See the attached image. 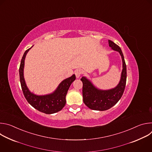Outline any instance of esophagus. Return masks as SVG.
I'll return each mask as SVG.
<instances>
[{
  "label": "esophagus",
  "instance_id": "obj_1",
  "mask_svg": "<svg viewBox=\"0 0 152 152\" xmlns=\"http://www.w3.org/2000/svg\"><path fill=\"white\" fill-rule=\"evenodd\" d=\"M75 75H76V77L77 78H79V77H80V75L82 74V70H81V69H76V70H75Z\"/></svg>",
  "mask_w": 152,
  "mask_h": 152
}]
</instances>
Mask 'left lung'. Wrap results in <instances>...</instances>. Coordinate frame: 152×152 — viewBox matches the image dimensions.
Wrapping results in <instances>:
<instances>
[{
	"label": "left lung",
	"instance_id": "obj_1",
	"mask_svg": "<svg viewBox=\"0 0 152 152\" xmlns=\"http://www.w3.org/2000/svg\"><path fill=\"white\" fill-rule=\"evenodd\" d=\"M109 46L113 50L120 53L122 62L123 70L121 79L115 88L102 90L98 89L87 78L83 76L80 80L83 83V101L90 109L96 111H106L114 106L121 99L126 86L127 72L126 65L124 56L120 48L111 40H108Z\"/></svg>",
	"mask_w": 152,
	"mask_h": 152
}]
</instances>
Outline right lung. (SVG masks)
I'll use <instances>...</instances> for the list:
<instances>
[{"mask_svg":"<svg viewBox=\"0 0 152 152\" xmlns=\"http://www.w3.org/2000/svg\"><path fill=\"white\" fill-rule=\"evenodd\" d=\"M32 46L25 51L21 60L19 68V75L21 89L28 103L35 109L47 114L56 113L61 111L66 104V96L70 86L76 79V76L75 75H73L71 77L62 80L59 83L56 90L51 94L38 96L31 93L26 86L24 79L23 70L26 55Z\"/></svg>","mask_w":152,"mask_h":152,"instance_id":"add662e5","label":"right lung"}]
</instances>
